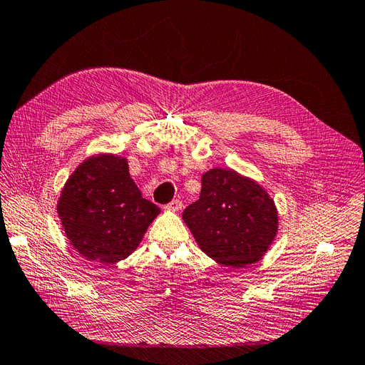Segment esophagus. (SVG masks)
Returning <instances> with one entry per match:
<instances>
[{"label":"esophagus","mask_w":365,"mask_h":365,"mask_svg":"<svg viewBox=\"0 0 365 365\" xmlns=\"http://www.w3.org/2000/svg\"><path fill=\"white\" fill-rule=\"evenodd\" d=\"M181 208H182V202L180 200H173L172 202L165 205V210H170V212H180Z\"/></svg>","instance_id":"obj_1"}]
</instances>
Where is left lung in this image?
I'll use <instances>...</instances> for the list:
<instances>
[{
	"mask_svg": "<svg viewBox=\"0 0 365 365\" xmlns=\"http://www.w3.org/2000/svg\"><path fill=\"white\" fill-rule=\"evenodd\" d=\"M201 181L200 200L182 213L196 244L228 268H247L259 262L279 230L272 197L233 169H210Z\"/></svg>",
	"mask_w": 365,
	"mask_h": 365,
	"instance_id": "8db88e82",
	"label": "left lung"
}]
</instances>
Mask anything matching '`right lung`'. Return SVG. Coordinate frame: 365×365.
Instances as JSON below:
<instances>
[{
	"label": "right lung",
	"mask_w": 365,
	"mask_h": 365,
	"mask_svg": "<svg viewBox=\"0 0 365 365\" xmlns=\"http://www.w3.org/2000/svg\"><path fill=\"white\" fill-rule=\"evenodd\" d=\"M160 212L141 196L126 158L114 153H98L81 163L58 201L71 247L86 260L103 264L134 252Z\"/></svg>",
	"instance_id": "obj_1"
}]
</instances>
